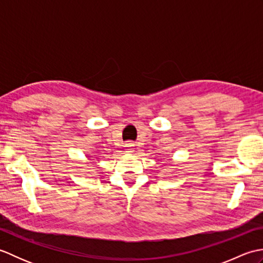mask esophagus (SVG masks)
Returning a JSON list of instances; mask_svg holds the SVG:
<instances>
[{"label": "esophagus", "mask_w": 263, "mask_h": 263, "mask_svg": "<svg viewBox=\"0 0 263 263\" xmlns=\"http://www.w3.org/2000/svg\"><path fill=\"white\" fill-rule=\"evenodd\" d=\"M125 147H126V150H127V152H128V153H131L132 150L135 149V148H133V147H135V144H133V143H127Z\"/></svg>", "instance_id": "esophagus-1"}]
</instances>
